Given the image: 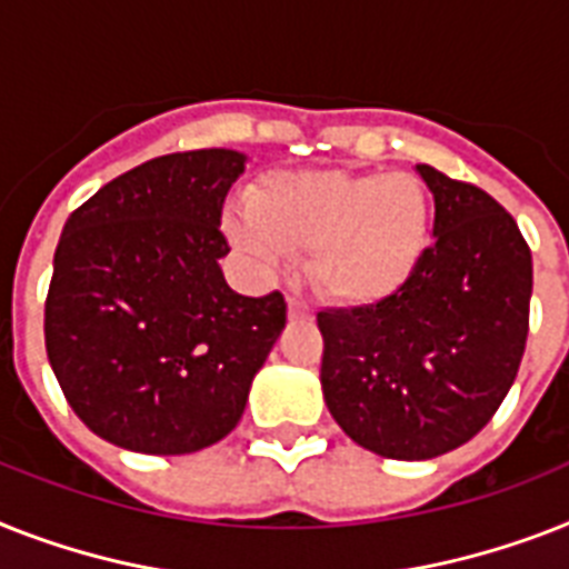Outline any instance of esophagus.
Segmentation results:
<instances>
[{"label":"esophagus","mask_w":569,"mask_h":569,"mask_svg":"<svg viewBox=\"0 0 569 569\" xmlns=\"http://www.w3.org/2000/svg\"><path fill=\"white\" fill-rule=\"evenodd\" d=\"M312 316V309L307 307V303H303V300H298V298H289V318H292V321H303V318H309Z\"/></svg>","instance_id":"obj_1"}]
</instances>
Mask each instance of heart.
<instances>
[{
  "label": "heart",
  "mask_w": 569,
  "mask_h": 569,
  "mask_svg": "<svg viewBox=\"0 0 569 569\" xmlns=\"http://www.w3.org/2000/svg\"><path fill=\"white\" fill-rule=\"evenodd\" d=\"M230 216V239L253 260L309 253V283L341 307H371L409 283L429 242V201L412 174L277 172Z\"/></svg>",
  "instance_id": "heart-1"
}]
</instances>
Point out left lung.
Returning a JSON list of instances; mask_svg holds the SVG:
<instances>
[{
    "mask_svg": "<svg viewBox=\"0 0 569 569\" xmlns=\"http://www.w3.org/2000/svg\"><path fill=\"white\" fill-rule=\"evenodd\" d=\"M436 224L391 298L318 312L325 403L359 447L436 459L477 436L509 395L526 350L532 251L485 189L420 163Z\"/></svg>",
    "mask_w": 569,
    "mask_h": 569,
    "instance_id": "left-lung-1",
    "label": "left lung"
}]
</instances>
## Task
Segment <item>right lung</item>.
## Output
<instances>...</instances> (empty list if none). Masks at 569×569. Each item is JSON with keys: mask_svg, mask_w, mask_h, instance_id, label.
<instances>
[{"mask_svg": "<svg viewBox=\"0 0 569 569\" xmlns=\"http://www.w3.org/2000/svg\"><path fill=\"white\" fill-rule=\"evenodd\" d=\"M244 160L230 149L154 157L63 224L46 353L72 412L110 445L183 456L221 441L283 332V295H237L219 266L230 251L221 207Z\"/></svg>", "mask_w": 569, "mask_h": 569, "instance_id": "right-lung-1", "label": "right lung"}]
</instances>
